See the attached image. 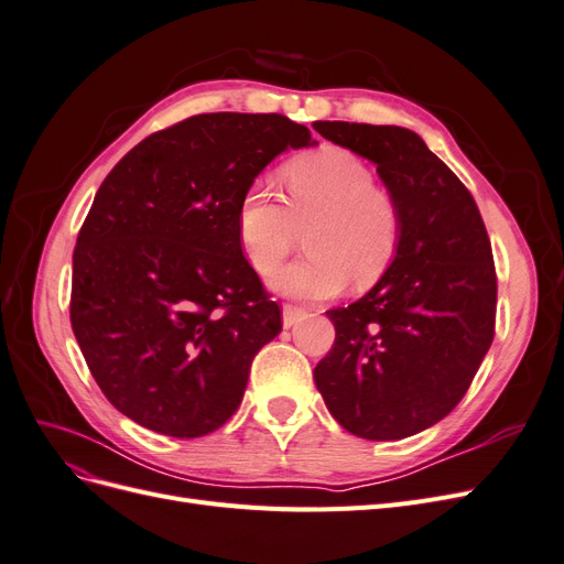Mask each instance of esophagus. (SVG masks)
<instances>
[{"mask_svg": "<svg viewBox=\"0 0 564 564\" xmlns=\"http://www.w3.org/2000/svg\"><path fill=\"white\" fill-rule=\"evenodd\" d=\"M305 315H308V311L305 308H299V305H284L282 308V324H284V329H292L294 324H299Z\"/></svg>", "mask_w": 564, "mask_h": 564, "instance_id": "1", "label": "esophagus"}]
</instances>
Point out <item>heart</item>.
Segmentation results:
<instances>
[{
	"label": "heart",
	"mask_w": 564,
	"mask_h": 564,
	"mask_svg": "<svg viewBox=\"0 0 564 564\" xmlns=\"http://www.w3.org/2000/svg\"><path fill=\"white\" fill-rule=\"evenodd\" d=\"M286 204L253 183L237 207V237L249 265L268 275L305 235L308 256L270 278L278 294L329 299L348 282L357 292L383 280L398 256L402 220L371 169L344 148H322L286 166Z\"/></svg>",
	"instance_id": "1"
}]
</instances>
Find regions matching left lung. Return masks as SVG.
Returning <instances> with one entry per match:
<instances>
[{"label":"left lung","instance_id":"8db88e82","mask_svg":"<svg viewBox=\"0 0 564 564\" xmlns=\"http://www.w3.org/2000/svg\"><path fill=\"white\" fill-rule=\"evenodd\" d=\"M324 139L377 164L402 220L381 282L329 311L336 340L313 377L344 429L402 440L466 395L494 338L497 272L477 204L452 169L404 127L315 122Z\"/></svg>","mask_w":564,"mask_h":564}]
</instances>
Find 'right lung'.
Segmentation results:
<instances>
[{
    "label": "right lung",
    "mask_w": 564,
    "mask_h": 564,
    "mask_svg": "<svg viewBox=\"0 0 564 564\" xmlns=\"http://www.w3.org/2000/svg\"><path fill=\"white\" fill-rule=\"evenodd\" d=\"M284 115H195L148 135L100 183L73 253L70 322L91 377L148 431L202 437L240 406L282 332L237 237V207L286 150Z\"/></svg>",
    "instance_id": "obj_1"
}]
</instances>
